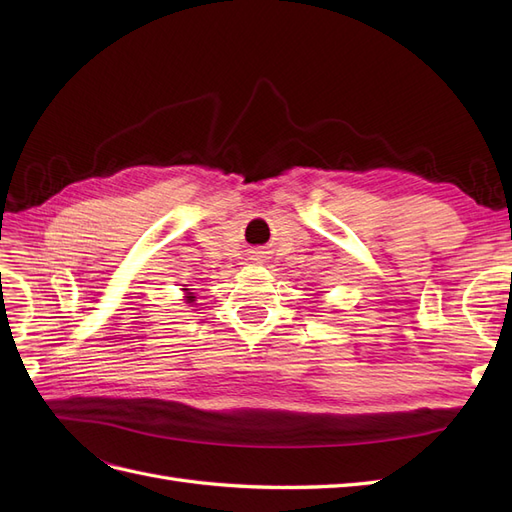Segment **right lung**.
Returning <instances> with one entry per match:
<instances>
[{
	"label": "right lung",
	"instance_id": "obj_1",
	"mask_svg": "<svg viewBox=\"0 0 512 512\" xmlns=\"http://www.w3.org/2000/svg\"><path fill=\"white\" fill-rule=\"evenodd\" d=\"M183 290H188V288H183ZM185 301H188V303H192V301H194V294L190 292V297H185Z\"/></svg>",
	"mask_w": 512,
	"mask_h": 512
}]
</instances>
